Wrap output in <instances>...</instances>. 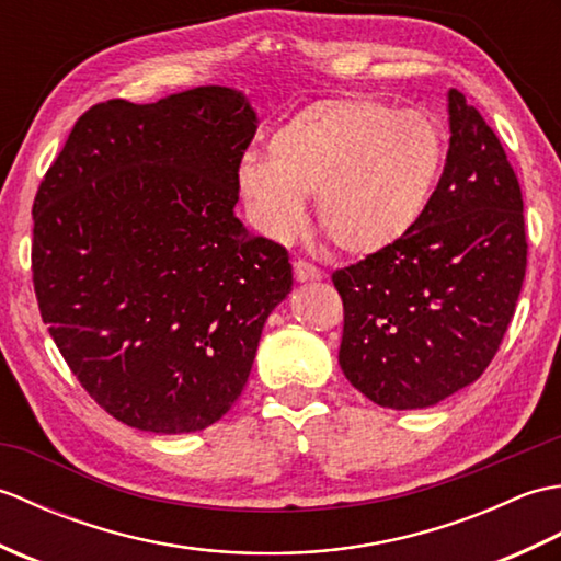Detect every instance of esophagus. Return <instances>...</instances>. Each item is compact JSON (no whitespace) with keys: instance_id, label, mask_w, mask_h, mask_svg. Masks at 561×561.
Segmentation results:
<instances>
[{"instance_id":"esophagus-1","label":"esophagus","mask_w":561,"mask_h":561,"mask_svg":"<svg viewBox=\"0 0 561 561\" xmlns=\"http://www.w3.org/2000/svg\"><path fill=\"white\" fill-rule=\"evenodd\" d=\"M294 277L296 282H311V279L323 277V272H320L316 265H311V262L294 260Z\"/></svg>"}]
</instances>
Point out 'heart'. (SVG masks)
Returning <instances> with one entry per match:
<instances>
[{
	"label": "heart",
	"mask_w": 561,
	"mask_h": 561,
	"mask_svg": "<svg viewBox=\"0 0 561 561\" xmlns=\"http://www.w3.org/2000/svg\"><path fill=\"white\" fill-rule=\"evenodd\" d=\"M270 159H245L238 187L248 217L272 241H289L318 195L328 241L352 257L380 255L408 238L432 205L448 139L428 113L383 99L308 103L267 141Z\"/></svg>",
	"instance_id": "obj_1"
}]
</instances>
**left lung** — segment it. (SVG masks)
I'll return each instance as SVG.
<instances>
[{
    "instance_id": "1",
    "label": "left lung",
    "mask_w": 561,
    "mask_h": 561,
    "mask_svg": "<svg viewBox=\"0 0 561 561\" xmlns=\"http://www.w3.org/2000/svg\"><path fill=\"white\" fill-rule=\"evenodd\" d=\"M450 147L420 226L380 255L332 272L342 296L340 366L390 410L436 404L499 352L526 279L523 195L502 141L460 91Z\"/></svg>"
}]
</instances>
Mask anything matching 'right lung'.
Here are the masks:
<instances>
[{"label":"right lung","mask_w":561,"mask_h":561,"mask_svg":"<svg viewBox=\"0 0 561 561\" xmlns=\"http://www.w3.org/2000/svg\"><path fill=\"white\" fill-rule=\"evenodd\" d=\"M255 113L226 87L91 105L33 199L41 316L71 374L117 422L199 432L231 410L287 248L236 219Z\"/></svg>","instance_id":"right-lung-1"}]
</instances>
